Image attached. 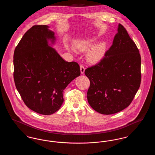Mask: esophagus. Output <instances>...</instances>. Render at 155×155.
<instances>
[{"label": "esophagus", "mask_w": 155, "mask_h": 155, "mask_svg": "<svg viewBox=\"0 0 155 155\" xmlns=\"http://www.w3.org/2000/svg\"><path fill=\"white\" fill-rule=\"evenodd\" d=\"M80 70H81V74H84V72H85V67L82 64L80 65Z\"/></svg>", "instance_id": "34e87169"}]
</instances>
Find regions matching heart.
<instances>
[{"instance_id":"obj_1","label":"heart","mask_w":155,"mask_h":155,"mask_svg":"<svg viewBox=\"0 0 155 155\" xmlns=\"http://www.w3.org/2000/svg\"><path fill=\"white\" fill-rule=\"evenodd\" d=\"M95 38L84 39L75 43L74 47L78 51L87 52V59L91 63H96L103 59L106 51V44L104 42L97 43Z\"/></svg>"}]
</instances>
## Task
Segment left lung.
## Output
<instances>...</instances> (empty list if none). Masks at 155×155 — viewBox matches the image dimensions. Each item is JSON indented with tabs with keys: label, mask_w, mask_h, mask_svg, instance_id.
<instances>
[{
	"label": "left lung",
	"mask_w": 155,
	"mask_h": 155,
	"mask_svg": "<svg viewBox=\"0 0 155 155\" xmlns=\"http://www.w3.org/2000/svg\"><path fill=\"white\" fill-rule=\"evenodd\" d=\"M140 64L138 49L119 24L113 44L104 57L85 71L90 81L87 99L91 107L106 115L127 107L140 87Z\"/></svg>",
	"instance_id": "obj_1"
}]
</instances>
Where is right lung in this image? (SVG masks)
I'll list each match as a JSON object with an SVG mask.
<instances>
[{"mask_svg":"<svg viewBox=\"0 0 155 155\" xmlns=\"http://www.w3.org/2000/svg\"><path fill=\"white\" fill-rule=\"evenodd\" d=\"M49 28L36 25L28 30L13 57L16 88L28 108L44 115L59 110L64 90L81 74L77 63L65 61L52 48L56 37Z\"/></svg>","mask_w":155,"mask_h":155,"instance_id":"right-lung-1","label":"right lung"}]
</instances>
